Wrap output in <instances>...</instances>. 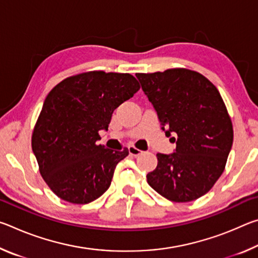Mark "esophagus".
<instances>
[{"label": "esophagus", "instance_id": "34e87169", "mask_svg": "<svg viewBox=\"0 0 258 258\" xmlns=\"http://www.w3.org/2000/svg\"><path fill=\"white\" fill-rule=\"evenodd\" d=\"M128 152H130V155H132L134 157H137L140 154H142V151L140 150V149H138V148H135L134 146H130L128 147Z\"/></svg>", "mask_w": 258, "mask_h": 258}]
</instances>
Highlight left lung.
<instances>
[{
  "mask_svg": "<svg viewBox=\"0 0 258 258\" xmlns=\"http://www.w3.org/2000/svg\"><path fill=\"white\" fill-rule=\"evenodd\" d=\"M158 116L161 130L176 148L157 154L155 171L147 174L152 189L166 199L186 203L212 189L224 171L233 128L220 92L206 77L184 68L137 74Z\"/></svg>",
  "mask_w": 258,
  "mask_h": 258,
  "instance_id": "8db88e82",
  "label": "left lung"
}]
</instances>
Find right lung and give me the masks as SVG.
Segmentation results:
<instances>
[{
  "label": "right lung",
  "instance_id": "add662e5",
  "mask_svg": "<svg viewBox=\"0 0 258 258\" xmlns=\"http://www.w3.org/2000/svg\"><path fill=\"white\" fill-rule=\"evenodd\" d=\"M140 90L130 74L89 72L68 77L47 94L32 137V149L46 184L64 202L89 204L110 186L128 149L102 145L113 110Z\"/></svg>",
  "mask_w": 258,
  "mask_h": 258
}]
</instances>
